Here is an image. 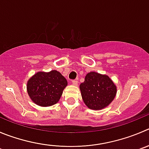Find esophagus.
Masks as SVG:
<instances>
[{
  "mask_svg": "<svg viewBox=\"0 0 149 149\" xmlns=\"http://www.w3.org/2000/svg\"><path fill=\"white\" fill-rule=\"evenodd\" d=\"M72 84L74 85V86H77V83H78V81H77V80H73L72 81Z\"/></svg>",
  "mask_w": 149,
  "mask_h": 149,
  "instance_id": "obj_1",
  "label": "esophagus"
}]
</instances>
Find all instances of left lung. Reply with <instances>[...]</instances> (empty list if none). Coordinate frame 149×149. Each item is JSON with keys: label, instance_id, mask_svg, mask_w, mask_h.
<instances>
[{"label": "left lung", "instance_id": "left-lung-1", "mask_svg": "<svg viewBox=\"0 0 149 149\" xmlns=\"http://www.w3.org/2000/svg\"><path fill=\"white\" fill-rule=\"evenodd\" d=\"M80 88L83 102L92 110L107 107L116 94V87L110 77L94 72L86 74Z\"/></svg>", "mask_w": 149, "mask_h": 149}]
</instances>
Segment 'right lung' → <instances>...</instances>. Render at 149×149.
Listing matches in <instances>:
<instances>
[{"instance_id": "right-lung-1", "label": "right lung", "mask_w": 149, "mask_h": 149, "mask_svg": "<svg viewBox=\"0 0 149 149\" xmlns=\"http://www.w3.org/2000/svg\"><path fill=\"white\" fill-rule=\"evenodd\" d=\"M67 80L56 70L40 72L28 81L27 90L32 101L42 107L53 105L60 100Z\"/></svg>"}]
</instances>
